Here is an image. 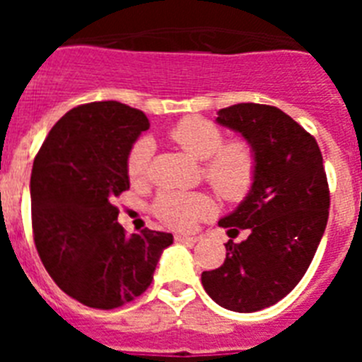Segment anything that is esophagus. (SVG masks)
<instances>
[{
    "label": "esophagus",
    "instance_id": "34e87169",
    "mask_svg": "<svg viewBox=\"0 0 362 362\" xmlns=\"http://www.w3.org/2000/svg\"><path fill=\"white\" fill-rule=\"evenodd\" d=\"M175 243H197L199 238L197 235H187V233H175Z\"/></svg>",
    "mask_w": 362,
    "mask_h": 362
}]
</instances>
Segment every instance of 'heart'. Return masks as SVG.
Wrapping results in <instances>:
<instances>
[{
  "mask_svg": "<svg viewBox=\"0 0 362 362\" xmlns=\"http://www.w3.org/2000/svg\"><path fill=\"white\" fill-rule=\"evenodd\" d=\"M170 137L188 156L204 161L203 174L221 196L238 201L250 192L255 179V153L243 139L223 143V132L212 121L188 116L172 127ZM156 143L141 137L127 158V172L134 183L145 181ZM216 212V203L204 192H163L153 203V214L166 226L190 230L199 219Z\"/></svg>",
  "mask_w": 362,
  "mask_h": 362,
  "instance_id": "heart-1",
  "label": "heart"
}]
</instances>
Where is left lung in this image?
<instances>
[{
  "mask_svg": "<svg viewBox=\"0 0 362 362\" xmlns=\"http://www.w3.org/2000/svg\"><path fill=\"white\" fill-rule=\"evenodd\" d=\"M221 127L241 134L255 153V179L238 209L219 219L228 235L219 268L201 274L217 305L250 313L276 305L303 279L328 221L330 192L317 141L270 105L239 103L217 112Z\"/></svg>",
  "mask_w": 362,
  "mask_h": 362,
  "instance_id": "1",
  "label": "left lung"
}]
</instances>
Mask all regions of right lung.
Returning <instances> with one entry per match:
<instances>
[{
	"instance_id": "add662e5",
	"label": "right lung",
	"mask_w": 362,
	"mask_h": 362,
	"mask_svg": "<svg viewBox=\"0 0 362 362\" xmlns=\"http://www.w3.org/2000/svg\"><path fill=\"white\" fill-rule=\"evenodd\" d=\"M146 116L117 101H95L57 121L34 159L32 230L47 272L65 293L112 310L141 296L172 233L127 235L114 199L129 190L127 158Z\"/></svg>"
}]
</instances>
